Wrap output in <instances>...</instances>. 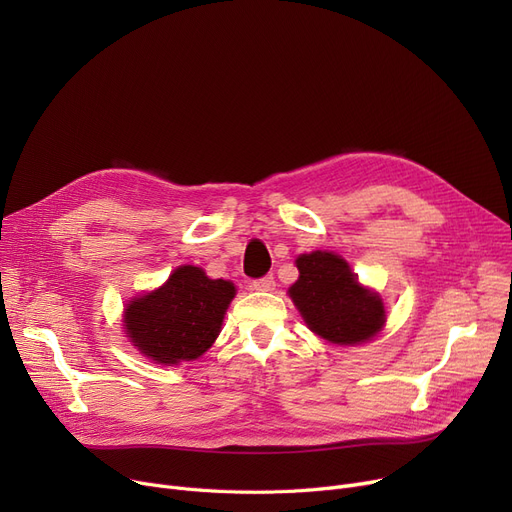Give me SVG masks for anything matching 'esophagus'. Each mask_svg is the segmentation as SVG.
Masks as SVG:
<instances>
[{
	"label": "esophagus",
	"instance_id": "obj_1",
	"mask_svg": "<svg viewBox=\"0 0 512 512\" xmlns=\"http://www.w3.org/2000/svg\"><path fill=\"white\" fill-rule=\"evenodd\" d=\"M274 286H276L274 276H265V278H259V280L251 282V288L261 290V292H270V290H274Z\"/></svg>",
	"mask_w": 512,
	"mask_h": 512
}]
</instances>
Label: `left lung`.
Listing matches in <instances>:
<instances>
[{
    "instance_id": "obj_1",
    "label": "left lung",
    "mask_w": 512,
    "mask_h": 512,
    "mask_svg": "<svg viewBox=\"0 0 512 512\" xmlns=\"http://www.w3.org/2000/svg\"><path fill=\"white\" fill-rule=\"evenodd\" d=\"M299 280L288 288L311 332L332 344H363L386 324L378 292L359 284L340 255L313 251L297 257Z\"/></svg>"
}]
</instances>
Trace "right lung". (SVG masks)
Wrapping results in <instances>:
<instances>
[{
	"instance_id": "right-lung-1",
	"label": "right lung",
	"mask_w": 512,
	"mask_h": 512,
	"mask_svg": "<svg viewBox=\"0 0 512 512\" xmlns=\"http://www.w3.org/2000/svg\"><path fill=\"white\" fill-rule=\"evenodd\" d=\"M234 294L232 282L211 280L195 265H180L164 286L126 305L124 332L155 363L199 359L220 336Z\"/></svg>"
}]
</instances>
